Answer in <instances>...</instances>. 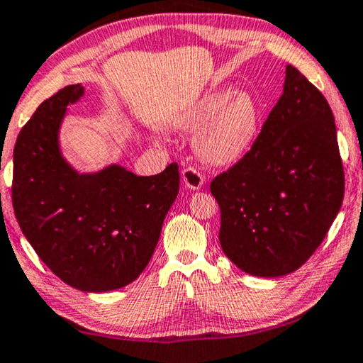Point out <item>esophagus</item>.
<instances>
[{"label": "esophagus", "instance_id": "obj_1", "mask_svg": "<svg viewBox=\"0 0 363 363\" xmlns=\"http://www.w3.org/2000/svg\"><path fill=\"white\" fill-rule=\"evenodd\" d=\"M182 180L188 189H199L204 183V177L194 167H186L182 170Z\"/></svg>", "mask_w": 363, "mask_h": 363}]
</instances>
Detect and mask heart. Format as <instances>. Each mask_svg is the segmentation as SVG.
<instances>
[{
  "label": "heart",
  "instance_id": "b5f03b06",
  "mask_svg": "<svg viewBox=\"0 0 363 363\" xmlns=\"http://www.w3.org/2000/svg\"><path fill=\"white\" fill-rule=\"evenodd\" d=\"M259 110L247 92L233 96L232 87L206 92L174 120L177 130L194 131L199 157L214 167L238 162L253 146L258 133Z\"/></svg>",
  "mask_w": 363,
  "mask_h": 363
}]
</instances>
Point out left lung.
Instances as JSON below:
<instances>
[{
  "instance_id": "1",
  "label": "left lung",
  "mask_w": 363,
  "mask_h": 363,
  "mask_svg": "<svg viewBox=\"0 0 363 363\" xmlns=\"http://www.w3.org/2000/svg\"><path fill=\"white\" fill-rule=\"evenodd\" d=\"M211 193L222 252L252 276L291 274L326 237L344 198L336 125L325 96L292 65L253 147Z\"/></svg>"
}]
</instances>
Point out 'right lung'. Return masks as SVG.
Listing matches in <instances>:
<instances>
[{
  "label": "right lung",
  "mask_w": 363,
  "mask_h": 363,
  "mask_svg": "<svg viewBox=\"0 0 363 363\" xmlns=\"http://www.w3.org/2000/svg\"><path fill=\"white\" fill-rule=\"evenodd\" d=\"M72 84L38 105L14 146L13 208L24 237L55 276L82 292L125 287L146 269L180 186L178 165L138 177L118 164L77 172L63 157Z\"/></svg>",
  "instance_id": "right-lung-1"
}]
</instances>
